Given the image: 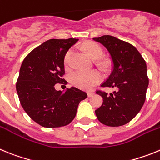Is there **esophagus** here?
<instances>
[{"label":"esophagus","mask_w":160,"mask_h":160,"mask_svg":"<svg viewBox=\"0 0 160 160\" xmlns=\"http://www.w3.org/2000/svg\"><path fill=\"white\" fill-rule=\"evenodd\" d=\"M87 94H88L89 98H91L94 95V93L93 92V91H89V92L87 93Z\"/></svg>","instance_id":"34e87169"}]
</instances>
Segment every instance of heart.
Returning a JSON list of instances; mask_svg holds the SVG:
<instances>
[{
    "label": "heart",
    "instance_id": "obj_1",
    "mask_svg": "<svg viewBox=\"0 0 160 160\" xmlns=\"http://www.w3.org/2000/svg\"><path fill=\"white\" fill-rule=\"evenodd\" d=\"M84 51L90 58L98 59L101 57L102 50L98 44L94 42H87L82 46ZM72 54V50L70 49L66 52L64 57V65L67 67L70 64V56ZM104 64V63H102ZM101 74L97 70H90V71H83L77 70L70 74V82L73 85L79 88L88 90L93 87L94 85L98 84L101 81Z\"/></svg>",
    "mask_w": 160,
    "mask_h": 160
}]
</instances>
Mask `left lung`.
I'll use <instances>...</instances> for the list:
<instances>
[{"label":"left lung","instance_id":"1","mask_svg":"<svg viewBox=\"0 0 160 160\" xmlns=\"http://www.w3.org/2000/svg\"><path fill=\"white\" fill-rule=\"evenodd\" d=\"M110 53L112 70L101 87L115 89L110 95L101 90L103 102L95 111L99 122L109 127H119L137 115L146 99L148 87L146 62L131 44L110 35L94 38Z\"/></svg>","mask_w":160,"mask_h":160}]
</instances>
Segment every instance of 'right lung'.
I'll return each mask as SVG.
<instances>
[{
  "instance_id": "obj_1",
  "label": "right lung",
  "mask_w": 160,
  "mask_h": 160,
  "mask_svg": "<svg viewBox=\"0 0 160 160\" xmlns=\"http://www.w3.org/2000/svg\"><path fill=\"white\" fill-rule=\"evenodd\" d=\"M78 39H50L32 49L20 69L17 92L24 111L44 128H60L72 122L87 93L76 87L66 92L56 90L54 85L67 83L64 57Z\"/></svg>"
}]
</instances>
